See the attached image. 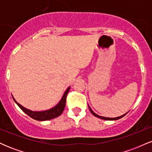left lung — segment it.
Segmentation results:
<instances>
[{
	"label": "left lung",
	"instance_id": "1",
	"mask_svg": "<svg viewBox=\"0 0 152 152\" xmlns=\"http://www.w3.org/2000/svg\"><path fill=\"white\" fill-rule=\"evenodd\" d=\"M88 108H89V110H90V111H91V113L92 114L94 115V116H96V117H98V118H102V119H104V120H117V119H119V118H122L123 117V116H124L125 115H126L127 113H126V114H124V115H122V116H118V117H115V118H109V117H104V116H99V115H98V114H96V113H94L93 111H92V109H91V107L89 106H88Z\"/></svg>",
	"mask_w": 152,
	"mask_h": 152
}]
</instances>
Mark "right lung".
<instances>
[{"mask_svg": "<svg viewBox=\"0 0 152 152\" xmlns=\"http://www.w3.org/2000/svg\"><path fill=\"white\" fill-rule=\"evenodd\" d=\"M69 89H70V86L66 90L65 92H64L61 99L60 102L58 103L57 105H56L54 107L51 108V109L42 111H34L26 109V108L23 107V106L20 105V104H18V103L15 101V99L13 98V96H13V99L15 102V104L20 107V109H21L24 113H26V114L28 115L30 117L34 118L35 120H37V121H47V120H50L53 119L54 118L58 117V116H59L62 114L63 111H64V108H65L66 96H67V94L69 93Z\"/></svg>", "mask_w": 152, "mask_h": 152, "instance_id": "obj_1", "label": "right lung"}]
</instances>
